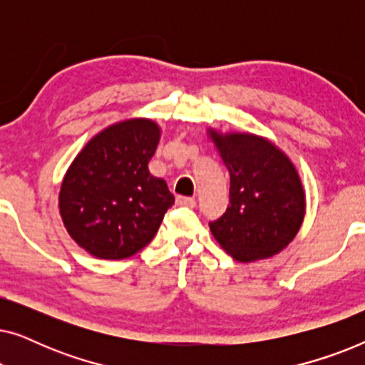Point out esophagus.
I'll return each instance as SVG.
<instances>
[{"label":"esophagus","mask_w":365,"mask_h":365,"mask_svg":"<svg viewBox=\"0 0 365 365\" xmlns=\"http://www.w3.org/2000/svg\"><path fill=\"white\" fill-rule=\"evenodd\" d=\"M176 202H178V206H184V207H194V206H196V199L187 197V196H178Z\"/></svg>","instance_id":"1"}]
</instances>
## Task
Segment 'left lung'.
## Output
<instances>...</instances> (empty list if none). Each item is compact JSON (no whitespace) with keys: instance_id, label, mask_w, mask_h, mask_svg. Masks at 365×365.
Returning a JSON list of instances; mask_svg holds the SVG:
<instances>
[{"instance_id":"left-lung-1","label":"left lung","mask_w":365,"mask_h":365,"mask_svg":"<svg viewBox=\"0 0 365 365\" xmlns=\"http://www.w3.org/2000/svg\"><path fill=\"white\" fill-rule=\"evenodd\" d=\"M231 187L229 206L209 222L212 236L239 262L276 256L296 237L306 214V192L296 166L282 149L251 133L207 129Z\"/></svg>"}]
</instances>
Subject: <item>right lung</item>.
Listing matches in <instances>:
<instances>
[{"label":"right lung","mask_w":365,"mask_h":365,"mask_svg":"<svg viewBox=\"0 0 365 365\" xmlns=\"http://www.w3.org/2000/svg\"><path fill=\"white\" fill-rule=\"evenodd\" d=\"M161 128L148 118L114 123L84 146L68 168L59 214L69 236L98 259H126L156 236L174 196L148 163Z\"/></svg>","instance_id":"1"}]
</instances>
